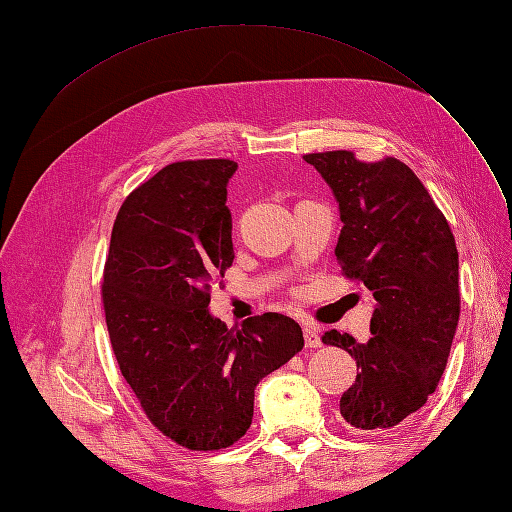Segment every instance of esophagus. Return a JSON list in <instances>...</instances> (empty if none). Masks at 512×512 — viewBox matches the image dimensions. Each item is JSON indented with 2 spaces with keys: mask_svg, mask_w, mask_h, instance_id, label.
<instances>
[{
  "mask_svg": "<svg viewBox=\"0 0 512 512\" xmlns=\"http://www.w3.org/2000/svg\"><path fill=\"white\" fill-rule=\"evenodd\" d=\"M303 337H305V346L307 348H320L322 346V337H320L318 329H314V327H305L303 329Z\"/></svg>",
  "mask_w": 512,
  "mask_h": 512,
  "instance_id": "1",
  "label": "esophagus"
}]
</instances>
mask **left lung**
<instances>
[{
  "label": "left lung",
  "mask_w": 512,
  "mask_h": 512,
  "mask_svg": "<svg viewBox=\"0 0 512 512\" xmlns=\"http://www.w3.org/2000/svg\"><path fill=\"white\" fill-rule=\"evenodd\" d=\"M339 205L335 256L376 301L371 337L335 329L322 342L356 361L339 412L354 429H391L425 406L444 374L459 322V254L442 211L395 158L361 162L352 151L309 153Z\"/></svg>",
  "instance_id": "1"
}]
</instances>
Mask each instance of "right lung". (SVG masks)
Returning a JSON list of instances; mask_svg holds the SVG:
<instances>
[{
	"label": "right lung",
	"mask_w": 512,
	"mask_h": 512,
	"mask_svg": "<svg viewBox=\"0 0 512 512\" xmlns=\"http://www.w3.org/2000/svg\"><path fill=\"white\" fill-rule=\"evenodd\" d=\"M232 160L175 162L123 200L104 265L106 327L123 378L149 421L192 451L235 444L252 425L254 389L303 348L282 314L228 329L209 312L232 265L226 185Z\"/></svg>",
	"instance_id": "right-lung-1"
}]
</instances>
